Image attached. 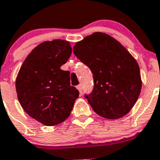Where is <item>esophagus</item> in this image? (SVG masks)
<instances>
[{
	"label": "esophagus",
	"instance_id": "obj_1",
	"mask_svg": "<svg viewBox=\"0 0 160 160\" xmlns=\"http://www.w3.org/2000/svg\"><path fill=\"white\" fill-rule=\"evenodd\" d=\"M77 88H78V90H79V93H80V94H82V86L81 84H79L78 86H77Z\"/></svg>",
	"mask_w": 160,
	"mask_h": 160
}]
</instances>
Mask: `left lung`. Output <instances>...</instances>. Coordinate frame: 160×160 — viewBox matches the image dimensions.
Returning a JSON list of instances; mask_svg holds the SVG:
<instances>
[{"mask_svg": "<svg viewBox=\"0 0 160 160\" xmlns=\"http://www.w3.org/2000/svg\"><path fill=\"white\" fill-rule=\"evenodd\" d=\"M76 57L90 68L94 88L85 98L94 111L108 119L123 117L140 94L139 67L117 40L104 32H94L73 46Z\"/></svg>", "mask_w": 160, "mask_h": 160, "instance_id": "8db88e82", "label": "left lung"}]
</instances>
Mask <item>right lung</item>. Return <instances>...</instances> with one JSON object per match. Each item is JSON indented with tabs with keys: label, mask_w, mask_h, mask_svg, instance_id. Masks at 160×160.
I'll use <instances>...</instances> for the list:
<instances>
[{
	"label": "right lung",
	"mask_w": 160,
	"mask_h": 160,
	"mask_svg": "<svg viewBox=\"0 0 160 160\" xmlns=\"http://www.w3.org/2000/svg\"><path fill=\"white\" fill-rule=\"evenodd\" d=\"M71 53L66 41L42 42L28 55L18 74L20 104L29 116L44 125L65 121L78 98V90L70 86V72L60 69Z\"/></svg>",
	"instance_id": "add662e5"
}]
</instances>
